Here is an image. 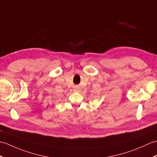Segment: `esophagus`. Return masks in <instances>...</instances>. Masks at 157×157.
Instances as JSON below:
<instances>
[{"label": "esophagus", "instance_id": "obj_1", "mask_svg": "<svg viewBox=\"0 0 157 157\" xmlns=\"http://www.w3.org/2000/svg\"><path fill=\"white\" fill-rule=\"evenodd\" d=\"M74 91H75V92H79V89L75 88V89H74Z\"/></svg>", "mask_w": 157, "mask_h": 157}]
</instances>
